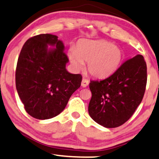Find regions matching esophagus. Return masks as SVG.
I'll list each match as a JSON object with an SVG mask.
<instances>
[{"label": "esophagus", "instance_id": "34e87169", "mask_svg": "<svg viewBox=\"0 0 159 159\" xmlns=\"http://www.w3.org/2000/svg\"><path fill=\"white\" fill-rule=\"evenodd\" d=\"M88 85H89V81H88L87 79H85V78H84L83 80H82V82H81V86H83V87H86Z\"/></svg>", "mask_w": 159, "mask_h": 159}]
</instances>
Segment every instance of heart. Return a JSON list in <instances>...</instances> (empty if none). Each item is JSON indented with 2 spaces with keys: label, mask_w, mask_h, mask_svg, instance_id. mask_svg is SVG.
Instances as JSON below:
<instances>
[{
  "label": "heart",
  "mask_w": 159,
  "mask_h": 159,
  "mask_svg": "<svg viewBox=\"0 0 159 159\" xmlns=\"http://www.w3.org/2000/svg\"><path fill=\"white\" fill-rule=\"evenodd\" d=\"M70 62L77 70L87 63L90 75L96 78H106L111 75L120 67L122 59L121 49L106 40H82L75 51L69 53Z\"/></svg>",
  "instance_id": "b5f03b06"
}]
</instances>
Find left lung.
<instances>
[{
    "label": "left lung",
    "mask_w": 159,
    "mask_h": 159,
    "mask_svg": "<svg viewBox=\"0 0 159 159\" xmlns=\"http://www.w3.org/2000/svg\"><path fill=\"white\" fill-rule=\"evenodd\" d=\"M146 84V62L138 54L124 62L108 78L90 82L89 116L105 128L122 125L141 103Z\"/></svg>",
    "instance_id": "obj_1"
}]
</instances>
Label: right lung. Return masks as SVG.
Returning a JSON list of instances; mask_svg holds the SVG:
<instances>
[{
	"mask_svg": "<svg viewBox=\"0 0 159 159\" xmlns=\"http://www.w3.org/2000/svg\"><path fill=\"white\" fill-rule=\"evenodd\" d=\"M64 51L63 42L49 34L30 38L22 48L16 68V89L25 111L36 119L59 114L81 86L82 76L66 69L69 59Z\"/></svg>",
	"mask_w": 159,
	"mask_h": 159,
	"instance_id": "obj_1",
	"label": "right lung"
}]
</instances>
